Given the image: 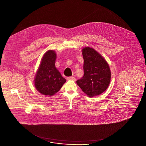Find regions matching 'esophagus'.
<instances>
[{"mask_svg": "<svg viewBox=\"0 0 146 146\" xmlns=\"http://www.w3.org/2000/svg\"><path fill=\"white\" fill-rule=\"evenodd\" d=\"M68 80H73V81H76V79L75 77L74 76H70L67 78Z\"/></svg>", "mask_w": 146, "mask_h": 146, "instance_id": "1", "label": "esophagus"}]
</instances>
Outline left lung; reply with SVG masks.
I'll use <instances>...</instances> for the list:
<instances>
[{
  "label": "left lung",
  "instance_id": "8db88e82",
  "mask_svg": "<svg viewBox=\"0 0 146 146\" xmlns=\"http://www.w3.org/2000/svg\"><path fill=\"white\" fill-rule=\"evenodd\" d=\"M84 74L76 81L77 85L88 97L103 93L111 81L109 65L99 52L89 47L82 49Z\"/></svg>",
  "mask_w": 146,
  "mask_h": 146
}]
</instances>
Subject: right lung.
Listing matches in <instances>:
<instances>
[{
  "label": "right lung",
  "instance_id": "add662e5",
  "mask_svg": "<svg viewBox=\"0 0 146 146\" xmlns=\"http://www.w3.org/2000/svg\"><path fill=\"white\" fill-rule=\"evenodd\" d=\"M56 52L49 50L44 53L34 79L36 89L42 94L52 96L57 93L66 82L55 67Z\"/></svg>",
  "mask_w": 146,
  "mask_h": 146
}]
</instances>
